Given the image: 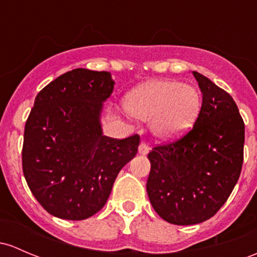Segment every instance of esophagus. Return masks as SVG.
<instances>
[{"mask_svg": "<svg viewBox=\"0 0 257 257\" xmlns=\"http://www.w3.org/2000/svg\"><path fill=\"white\" fill-rule=\"evenodd\" d=\"M149 145L147 144L145 142H142L140 143L139 148H138V151H139V154H142V155H147L148 153H149Z\"/></svg>", "mask_w": 257, "mask_h": 257, "instance_id": "esophagus-1", "label": "esophagus"}]
</instances>
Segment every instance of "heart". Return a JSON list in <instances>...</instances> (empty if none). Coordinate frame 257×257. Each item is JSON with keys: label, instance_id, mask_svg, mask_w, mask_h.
I'll return each mask as SVG.
<instances>
[{"label": "heart", "instance_id": "obj_1", "mask_svg": "<svg viewBox=\"0 0 257 257\" xmlns=\"http://www.w3.org/2000/svg\"><path fill=\"white\" fill-rule=\"evenodd\" d=\"M199 107L201 97L196 88L171 80L147 83L126 101L132 115L142 120L153 119L151 131L161 140L182 136L196 120Z\"/></svg>", "mask_w": 257, "mask_h": 257}]
</instances>
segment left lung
I'll use <instances>...</instances> for the list:
<instances>
[{
	"label": "left lung",
	"instance_id": "8db88e82",
	"mask_svg": "<svg viewBox=\"0 0 257 257\" xmlns=\"http://www.w3.org/2000/svg\"><path fill=\"white\" fill-rule=\"evenodd\" d=\"M193 76L203 94L193 128L148 154L150 203L176 225L212 218L235 187L244 161L245 124L233 97L199 72Z\"/></svg>",
	"mask_w": 257,
	"mask_h": 257
}]
</instances>
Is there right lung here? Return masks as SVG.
<instances>
[{"mask_svg":"<svg viewBox=\"0 0 257 257\" xmlns=\"http://www.w3.org/2000/svg\"><path fill=\"white\" fill-rule=\"evenodd\" d=\"M113 87L109 72L75 69L37 94L24 126L22 167L29 190L54 217L96 214L121 167L137 155L138 134H102L99 115Z\"/></svg>","mask_w":257,"mask_h":257,"instance_id":"obj_1","label":"right lung"}]
</instances>
